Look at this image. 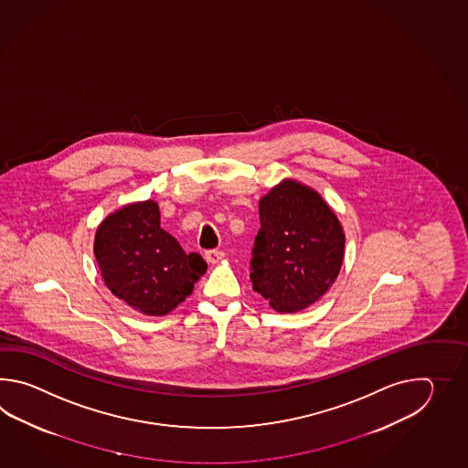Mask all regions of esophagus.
<instances>
[{
	"label": "esophagus",
	"instance_id": "34e87169",
	"mask_svg": "<svg viewBox=\"0 0 468 468\" xmlns=\"http://www.w3.org/2000/svg\"><path fill=\"white\" fill-rule=\"evenodd\" d=\"M204 256H206V261H207L209 264H218L219 261H222V259H224V256H226V254H224L222 250H207V252H206Z\"/></svg>",
	"mask_w": 468,
	"mask_h": 468
}]
</instances>
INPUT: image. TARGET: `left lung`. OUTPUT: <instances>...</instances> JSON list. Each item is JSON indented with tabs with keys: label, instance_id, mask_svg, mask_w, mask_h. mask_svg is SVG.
<instances>
[{
	"label": "left lung",
	"instance_id": "1",
	"mask_svg": "<svg viewBox=\"0 0 468 468\" xmlns=\"http://www.w3.org/2000/svg\"><path fill=\"white\" fill-rule=\"evenodd\" d=\"M252 289L278 313L316 303L336 281L345 258V232L318 192L284 179L259 200Z\"/></svg>",
	"mask_w": 468,
	"mask_h": 468
}]
</instances>
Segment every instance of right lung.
<instances>
[{"instance_id":"right-lung-1","label":"right lung","mask_w":468,"mask_h":468,"mask_svg":"<svg viewBox=\"0 0 468 468\" xmlns=\"http://www.w3.org/2000/svg\"><path fill=\"white\" fill-rule=\"evenodd\" d=\"M93 252L105 286L149 316L177 308L207 271L200 254H186L177 239L160 228L155 200L133 202L107 216L95 234Z\"/></svg>"}]
</instances>
